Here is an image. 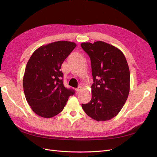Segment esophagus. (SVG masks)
Listing matches in <instances>:
<instances>
[{
    "instance_id": "34e87169",
    "label": "esophagus",
    "mask_w": 157,
    "mask_h": 157,
    "mask_svg": "<svg viewBox=\"0 0 157 157\" xmlns=\"http://www.w3.org/2000/svg\"><path fill=\"white\" fill-rule=\"evenodd\" d=\"M82 89V86H79L77 88H76V91H77V93H78L79 92H80V90Z\"/></svg>"
}]
</instances>
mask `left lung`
Wrapping results in <instances>:
<instances>
[{
    "label": "left lung",
    "instance_id": "1",
    "mask_svg": "<svg viewBox=\"0 0 157 157\" xmlns=\"http://www.w3.org/2000/svg\"><path fill=\"white\" fill-rule=\"evenodd\" d=\"M91 60L94 83L92 99L82 104L84 112L97 121H105L118 115L130 92V70L124 54L103 41L80 44Z\"/></svg>",
    "mask_w": 157,
    "mask_h": 157
}]
</instances>
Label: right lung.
<instances>
[{"instance_id": "right-lung-1", "label": "right lung", "mask_w": 157, "mask_h": 157, "mask_svg": "<svg viewBox=\"0 0 157 157\" xmlns=\"http://www.w3.org/2000/svg\"><path fill=\"white\" fill-rule=\"evenodd\" d=\"M75 42L61 40L36 49L27 63L23 86L28 104L36 115L51 118L63 110L73 89L66 88L61 67L76 47Z\"/></svg>"}]
</instances>
